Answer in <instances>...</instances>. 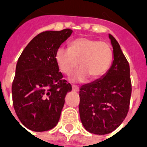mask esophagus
<instances>
[{
	"mask_svg": "<svg viewBox=\"0 0 147 147\" xmlns=\"http://www.w3.org/2000/svg\"><path fill=\"white\" fill-rule=\"evenodd\" d=\"M72 90L75 91V92H78V91L80 90V88L77 86H74L73 85V86H72Z\"/></svg>",
	"mask_w": 147,
	"mask_h": 147,
	"instance_id": "esophagus-1",
	"label": "esophagus"
}]
</instances>
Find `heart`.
<instances>
[{
	"label": "heart",
	"mask_w": 147,
	"mask_h": 147,
	"mask_svg": "<svg viewBox=\"0 0 147 147\" xmlns=\"http://www.w3.org/2000/svg\"><path fill=\"white\" fill-rule=\"evenodd\" d=\"M56 61L60 70L70 75L79 64L81 66L72 75V82H81L90 76L99 78L110 67L113 52L107 42L88 38H80L71 42L69 49L60 47L56 52Z\"/></svg>",
	"instance_id": "1"
}]
</instances>
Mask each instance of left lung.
<instances>
[{
  "label": "left lung",
  "mask_w": 147,
  "mask_h": 147,
  "mask_svg": "<svg viewBox=\"0 0 147 147\" xmlns=\"http://www.w3.org/2000/svg\"><path fill=\"white\" fill-rule=\"evenodd\" d=\"M113 61L100 79L80 87L79 111L85 129L95 135L113 131L125 119L131 94L129 64L117 41L109 34Z\"/></svg>",
  "instance_id": "1"
}]
</instances>
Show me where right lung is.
<instances>
[{"label":"right lung","instance_id":"right-lung-1","mask_svg":"<svg viewBox=\"0 0 147 147\" xmlns=\"http://www.w3.org/2000/svg\"><path fill=\"white\" fill-rule=\"evenodd\" d=\"M71 33V29L42 32L28 43L18 59L11 86L12 102L19 120L29 130L49 131L59 121L71 86L63 80L55 56Z\"/></svg>","mask_w":147,"mask_h":147}]
</instances>
